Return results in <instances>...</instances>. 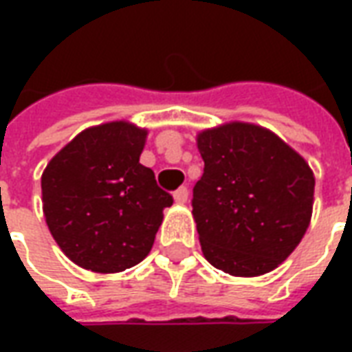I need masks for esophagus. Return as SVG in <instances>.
<instances>
[{
	"label": "esophagus",
	"mask_w": 352,
	"mask_h": 352,
	"mask_svg": "<svg viewBox=\"0 0 352 352\" xmlns=\"http://www.w3.org/2000/svg\"><path fill=\"white\" fill-rule=\"evenodd\" d=\"M173 199H175V204H179V206L186 204V199H188V188L181 186V188L175 190V194H173Z\"/></svg>",
	"instance_id": "34e87169"
}]
</instances>
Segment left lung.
Returning <instances> with one entry per match:
<instances>
[{"label":"left lung","mask_w":352,"mask_h":352,"mask_svg":"<svg viewBox=\"0 0 352 352\" xmlns=\"http://www.w3.org/2000/svg\"><path fill=\"white\" fill-rule=\"evenodd\" d=\"M204 175L192 214L201 252L236 277L273 272L309 228L315 175L279 135L251 122L199 131Z\"/></svg>","instance_id":"1"}]
</instances>
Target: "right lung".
<instances>
[{"label": "right lung", "mask_w": 352, "mask_h": 352, "mask_svg": "<svg viewBox=\"0 0 352 352\" xmlns=\"http://www.w3.org/2000/svg\"><path fill=\"white\" fill-rule=\"evenodd\" d=\"M146 133L128 120L92 126L43 171L47 226L65 256L85 270L124 272L153 249L173 198L139 164Z\"/></svg>", "instance_id": "right-lung-1"}]
</instances>
